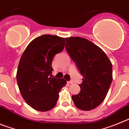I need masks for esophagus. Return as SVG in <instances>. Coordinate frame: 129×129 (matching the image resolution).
I'll use <instances>...</instances> for the list:
<instances>
[{
	"instance_id": "1",
	"label": "esophagus",
	"mask_w": 129,
	"mask_h": 129,
	"mask_svg": "<svg viewBox=\"0 0 129 129\" xmlns=\"http://www.w3.org/2000/svg\"><path fill=\"white\" fill-rule=\"evenodd\" d=\"M67 83H68V84H69V85H71V84H72L73 83V82L72 81H68Z\"/></svg>"
}]
</instances>
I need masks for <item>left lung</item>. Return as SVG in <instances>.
Instances as JSON below:
<instances>
[{"label": "left lung", "mask_w": 129, "mask_h": 129, "mask_svg": "<svg viewBox=\"0 0 129 129\" xmlns=\"http://www.w3.org/2000/svg\"><path fill=\"white\" fill-rule=\"evenodd\" d=\"M65 48L82 76L80 92L72 95L75 106L90 110L103 101L112 81V63L100 47L79 37L66 38Z\"/></svg>", "instance_id": "1"}]
</instances>
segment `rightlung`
Here are the masks:
<instances>
[{
  "label": "right lung",
  "mask_w": 129,
  "mask_h": 129,
  "mask_svg": "<svg viewBox=\"0 0 129 129\" xmlns=\"http://www.w3.org/2000/svg\"><path fill=\"white\" fill-rule=\"evenodd\" d=\"M64 43L62 37L41 35L28 44L21 56L17 81L24 100L35 110L45 112L53 109L59 91L67 84L64 79L51 77L53 58L63 50Z\"/></svg>",
  "instance_id": "right-lung-1"
}]
</instances>
